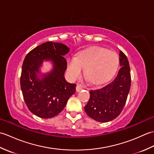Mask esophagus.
<instances>
[{"instance_id":"34e87169","label":"esophagus","mask_w":154,"mask_h":154,"mask_svg":"<svg viewBox=\"0 0 154 154\" xmlns=\"http://www.w3.org/2000/svg\"><path fill=\"white\" fill-rule=\"evenodd\" d=\"M82 88H83V87L81 86V85L77 84V86H76V91H77V92H79L80 91L82 90Z\"/></svg>"}]
</instances>
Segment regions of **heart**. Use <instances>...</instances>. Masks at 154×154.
<instances>
[{
    "label": "heart",
    "instance_id": "b5f03b06",
    "mask_svg": "<svg viewBox=\"0 0 154 154\" xmlns=\"http://www.w3.org/2000/svg\"><path fill=\"white\" fill-rule=\"evenodd\" d=\"M119 60L116 53L104 48L93 47L81 51L67 62L69 77L75 80L79 77L83 68L84 75L93 84L106 82L116 73Z\"/></svg>",
    "mask_w": 154,
    "mask_h": 154
}]
</instances>
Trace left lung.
<instances>
[{
  "label": "left lung",
  "instance_id": "left-lung-1",
  "mask_svg": "<svg viewBox=\"0 0 154 154\" xmlns=\"http://www.w3.org/2000/svg\"><path fill=\"white\" fill-rule=\"evenodd\" d=\"M121 68L112 82L100 89L91 90L90 99L85 111L91 119L100 122L115 119L125 105L131 85V75L127 57L120 51Z\"/></svg>",
  "mask_w": 154,
  "mask_h": 154
}]
</instances>
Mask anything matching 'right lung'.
Instances as JSON below:
<instances>
[{"mask_svg": "<svg viewBox=\"0 0 154 154\" xmlns=\"http://www.w3.org/2000/svg\"><path fill=\"white\" fill-rule=\"evenodd\" d=\"M69 51L63 44L48 42L29 52L23 62L20 77L23 97L30 112L42 119L57 115L75 93L76 84L67 82L64 77L67 61L63 56ZM44 60H51L53 69L40 75Z\"/></svg>", "mask_w": 154, "mask_h": 154, "instance_id": "obj_1", "label": "right lung"}]
</instances>
